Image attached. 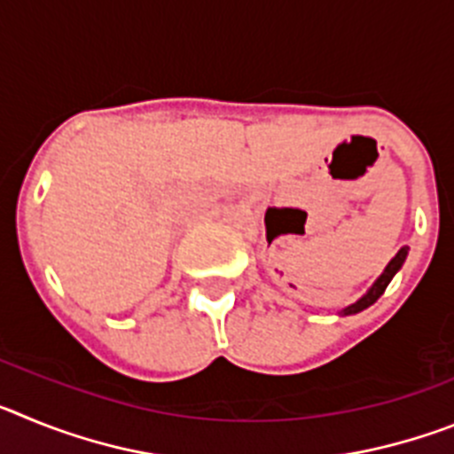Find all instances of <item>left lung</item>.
<instances>
[{"mask_svg":"<svg viewBox=\"0 0 454 454\" xmlns=\"http://www.w3.org/2000/svg\"><path fill=\"white\" fill-rule=\"evenodd\" d=\"M407 254H409V247H407V246H404V247H400V250H398V254L393 256L391 262L387 263V268H384V270H382V275L377 277L375 282H372V286L368 288V291L364 293L362 298L356 300V302L348 304L346 309H340L339 314H340V316H352V314H359V311H364V309H368V307H371V304H375V302H377V298H380V295H382V293L387 291L388 282H391L393 277H395V272H398L400 268H403V263H404V259H407Z\"/></svg>","mask_w":454,"mask_h":454,"instance_id":"obj_1","label":"left lung"}]
</instances>
